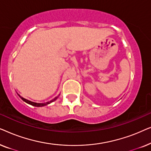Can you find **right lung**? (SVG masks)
<instances>
[{
	"label": "right lung",
	"instance_id": "right-lung-1",
	"mask_svg": "<svg viewBox=\"0 0 151 151\" xmlns=\"http://www.w3.org/2000/svg\"><path fill=\"white\" fill-rule=\"evenodd\" d=\"M18 96H19L20 98H21L22 100L24 101V102H25L26 103H27V104H29L32 105V106H37V107H40V106H46V105L49 104H50V103L53 102V101H55V100H57V98H58V96L55 97V98L54 99H53V100H51L50 102H45V103H36V102H32V101H30V100H27V99L24 98H22V97L20 96V95H18Z\"/></svg>",
	"mask_w": 151,
	"mask_h": 151
}]
</instances>
